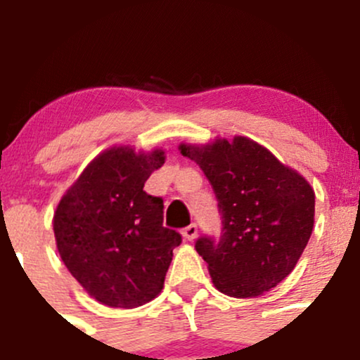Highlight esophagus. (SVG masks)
Wrapping results in <instances>:
<instances>
[{
  "mask_svg": "<svg viewBox=\"0 0 360 360\" xmlns=\"http://www.w3.org/2000/svg\"><path fill=\"white\" fill-rule=\"evenodd\" d=\"M196 234H198V226H196V224H190V226H188V228L183 229L184 240H188V241L195 240Z\"/></svg>",
  "mask_w": 360,
  "mask_h": 360,
  "instance_id": "1",
  "label": "esophagus"
}]
</instances>
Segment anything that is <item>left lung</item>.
Listing matches in <instances>:
<instances>
[{
  "label": "left lung",
  "mask_w": 360,
  "mask_h": 360,
  "mask_svg": "<svg viewBox=\"0 0 360 360\" xmlns=\"http://www.w3.org/2000/svg\"><path fill=\"white\" fill-rule=\"evenodd\" d=\"M179 150L200 165L217 198L221 236L195 243L215 288L236 298L274 288L295 269L312 234L316 195L310 184L243 136Z\"/></svg>",
  "instance_id": "8db88e82"
}]
</instances>
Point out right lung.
I'll list each match as a JSON object with an SVG mask.
<instances>
[{
  "instance_id": "add662e5",
  "label": "right lung",
  "mask_w": 360,
  "mask_h": 360,
  "mask_svg": "<svg viewBox=\"0 0 360 360\" xmlns=\"http://www.w3.org/2000/svg\"><path fill=\"white\" fill-rule=\"evenodd\" d=\"M165 162L162 150L129 146L98 155L69 188L53 217L56 247L94 300L134 309L153 300L183 238L164 228V200L143 191Z\"/></svg>"
}]
</instances>
